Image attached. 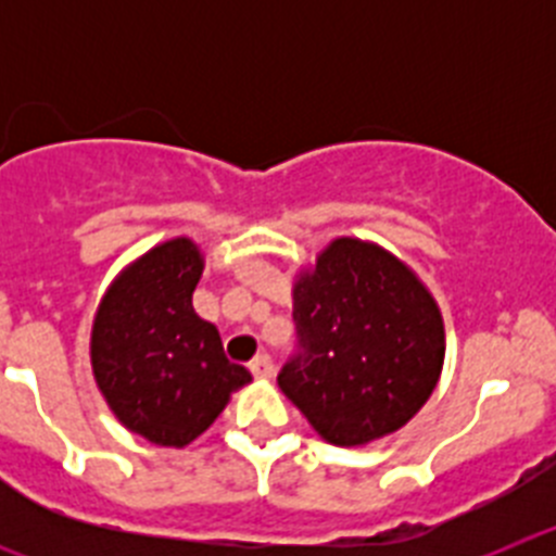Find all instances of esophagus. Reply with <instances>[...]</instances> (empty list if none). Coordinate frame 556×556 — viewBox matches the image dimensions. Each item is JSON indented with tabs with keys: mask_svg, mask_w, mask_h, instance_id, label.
<instances>
[{
	"mask_svg": "<svg viewBox=\"0 0 556 556\" xmlns=\"http://www.w3.org/2000/svg\"><path fill=\"white\" fill-rule=\"evenodd\" d=\"M250 372H253L255 378H269L275 372V365L273 358L267 356V353H258V356L250 362Z\"/></svg>",
	"mask_w": 556,
	"mask_h": 556,
	"instance_id": "esophagus-1",
	"label": "esophagus"
}]
</instances>
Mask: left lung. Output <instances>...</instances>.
I'll return each mask as SVG.
<instances>
[{"instance_id": "obj_1", "label": "left lung", "mask_w": 556, "mask_h": 556, "mask_svg": "<svg viewBox=\"0 0 556 556\" xmlns=\"http://www.w3.org/2000/svg\"><path fill=\"white\" fill-rule=\"evenodd\" d=\"M298 353L278 387L326 443L353 448L406 426L445 358L440 306L401 258L333 239L292 289Z\"/></svg>"}]
</instances>
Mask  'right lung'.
<instances>
[{
  "label": "right lung",
  "mask_w": 556,
  "mask_h": 556,
  "mask_svg": "<svg viewBox=\"0 0 556 556\" xmlns=\"http://www.w3.org/2000/svg\"><path fill=\"white\" fill-rule=\"evenodd\" d=\"M200 275L191 239L155 244L108 287L91 328V367L111 412L166 448L198 440L250 381L225 356L217 326L191 306Z\"/></svg>",
  "instance_id": "add662e5"
}]
</instances>
